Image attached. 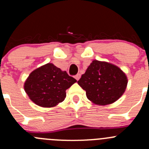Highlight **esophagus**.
I'll list each match as a JSON object with an SVG mask.
<instances>
[{
    "mask_svg": "<svg viewBox=\"0 0 149 149\" xmlns=\"http://www.w3.org/2000/svg\"><path fill=\"white\" fill-rule=\"evenodd\" d=\"M80 78H81V74H80V73H78V74H76V76H75V79H76L77 81H79Z\"/></svg>",
    "mask_w": 149,
    "mask_h": 149,
    "instance_id": "esophagus-1",
    "label": "esophagus"
}]
</instances>
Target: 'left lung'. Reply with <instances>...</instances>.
Returning <instances> with one entry per match:
<instances>
[{
  "label": "left lung",
  "mask_w": 149,
  "mask_h": 149,
  "mask_svg": "<svg viewBox=\"0 0 149 149\" xmlns=\"http://www.w3.org/2000/svg\"><path fill=\"white\" fill-rule=\"evenodd\" d=\"M86 97L96 104L115 102L125 91L127 79L118 67L106 62L93 61L78 81Z\"/></svg>",
  "instance_id": "obj_1"
}]
</instances>
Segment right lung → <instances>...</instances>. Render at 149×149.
Instances as JSON below:
<instances>
[{
	"label": "right lung",
	"instance_id": "obj_1",
	"mask_svg": "<svg viewBox=\"0 0 149 149\" xmlns=\"http://www.w3.org/2000/svg\"><path fill=\"white\" fill-rule=\"evenodd\" d=\"M75 82L76 79L66 71L47 63L30 73L24 84V90L36 104L52 107L65 100L66 89Z\"/></svg>",
	"mask_w": 149,
	"mask_h": 149
}]
</instances>
